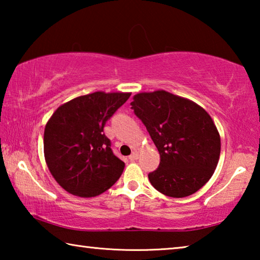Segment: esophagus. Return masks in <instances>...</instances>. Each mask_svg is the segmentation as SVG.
<instances>
[{"instance_id": "obj_1", "label": "esophagus", "mask_w": 260, "mask_h": 260, "mask_svg": "<svg viewBox=\"0 0 260 260\" xmlns=\"http://www.w3.org/2000/svg\"><path fill=\"white\" fill-rule=\"evenodd\" d=\"M139 158V153L136 152V151H134L133 153H132V155L128 157V159L131 160V161H133V160H136Z\"/></svg>"}]
</instances>
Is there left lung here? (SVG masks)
Returning <instances> with one entry per match:
<instances>
[{"label":"left lung","instance_id":"1","mask_svg":"<svg viewBox=\"0 0 260 260\" xmlns=\"http://www.w3.org/2000/svg\"><path fill=\"white\" fill-rule=\"evenodd\" d=\"M131 103L160 155L149 181L170 197L196 192L214 173L220 135L212 118L192 101L165 90L140 93Z\"/></svg>","mask_w":260,"mask_h":260}]
</instances>
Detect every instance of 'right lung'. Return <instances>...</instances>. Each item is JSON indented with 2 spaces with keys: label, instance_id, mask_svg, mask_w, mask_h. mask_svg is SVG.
I'll return each instance as SVG.
<instances>
[{
  "label": "right lung",
  "instance_id": "right-lung-1",
  "mask_svg": "<svg viewBox=\"0 0 260 260\" xmlns=\"http://www.w3.org/2000/svg\"><path fill=\"white\" fill-rule=\"evenodd\" d=\"M129 96L103 91L80 96L60 105L47 122L43 148L48 169L72 195H101L120 178L125 162L114 156L103 128Z\"/></svg>",
  "mask_w": 260,
  "mask_h": 260
}]
</instances>
